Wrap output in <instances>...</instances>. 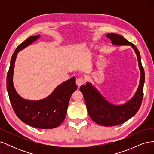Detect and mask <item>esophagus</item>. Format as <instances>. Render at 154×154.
<instances>
[{"mask_svg": "<svg viewBox=\"0 0 154 154\" xmlns=\"http://www.w3.org/2000/svg\"><path fill=\"white\" fill-rule=\"evenodd\" d=\"M76 85H78V87H80L83 84V78H78L77 80H76Z\"/></svg>", "mask_w": 154, "mask_h": 154, "instance_id": "obj_1", "label": "esophagus"}]
</instances>
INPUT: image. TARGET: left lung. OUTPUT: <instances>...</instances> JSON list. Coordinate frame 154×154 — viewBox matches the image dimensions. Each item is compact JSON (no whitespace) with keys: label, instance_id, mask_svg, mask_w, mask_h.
Masks as SVG:
<instances>
[{"label":"left lung","instance_id":"obj_1","mask_svg":"<svg viewBox=\"0 0 154 154\" xmlns=\"http://www.w3.org/2000/svg\"><path fill=\"white\" fill-rule=\"evenodd\" d=\"M106 36L111 40L114 46L128 45L132 47L136 54L138 66L140 71L139 84L134 96L123 104H114L107 100L98 89L89 82L82 85L80 89L84 97L87 112L91 119L98 125L111 127L122 124L137 113L141 105L144 83V71L137 48L123 36L118 34L109 33Z\"/></svg>","mask_w":154,"mask_h":154}]
</instances>
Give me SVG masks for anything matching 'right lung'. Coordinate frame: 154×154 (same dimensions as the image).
<instances>
[{
	"label": "right lung",
	"instance_id": "right-lung-1",
	"mask_svg": "<svg viewBox=\"0 0 154 154\" xmlns=\"http://www.w3.org/2000/svg\"><path fill=\"white\" fill-rule=\"evenodd\" d=\"M40 35L29 37L18 46L13 54L7 75V91L17 117L32 127L51 129L58 127L66 118L70 97L77 89L75 77L60 83L48 96L38 100L23 98L13 84V73L18 53L40 38Z\"/></svg>",
	"mask_w": 154,
	"mask_h": 154
}]
</instances>
